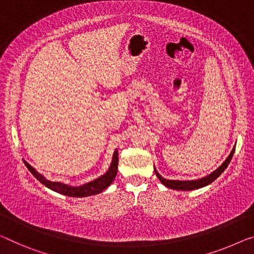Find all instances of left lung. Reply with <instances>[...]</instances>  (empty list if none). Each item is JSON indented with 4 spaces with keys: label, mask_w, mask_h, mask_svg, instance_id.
<instances>
[{
    "label": "left lung",
    "mask_w": 254,
    "mask_h": 254,
    "mask_svg": "<svg viewBox=\"0 0 254 254\" xmlns=\"http://www.w3.org/2000/svg\"><path fill=\"white\" fill-rule=\"evenodd\" d=\"M235 146L233 147V150L231 153H229L227 159H226L225 161L221 163V166L218 167L216 170L212 171V173L208 175V176L202 177L200 179H194V181H174V179H166V178H163L161 175L158 173L157 169L154 168L155 175H157V177L160 179V182H161L166 187H168V189L178 190H193L202 189V187L211 184L212 182L216 181V179L219 177L222 173H224V170L228 167L229 162H231V160L233 158L234 152H235Z\"/></svg>",
    "instance_id": "left-lung-1"
}]
</instances>
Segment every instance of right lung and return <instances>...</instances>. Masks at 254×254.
<instances>
[{"mask_svg":"<svg viewBox=\"0 0 254 254\" xmlns=\"http://www.w3.org/2000/svg\"><path fill=\"white\" fill-rule=\"evenodd\" d=\"M25 162V166L28 168V170L32 173L37 181H40L43 185L48 187V189L54 190V192L67 195V196L71 197H85V196H91V195L99 194L103 192L105 189H108L114 179L117 176L118 173V150H115L114 155H112V161L110 163L109 169L105 171L103 175H101L99 178H95L94 181H91L88 183H85L83 185L79 186H71L61 182H52L49 181L48 178H45L41 173L35 169L27 161Z\"/></svg>","mask_w":254,"mask_h":254,"instance_id":"right-lung-1","label":"right lung"}]
</instances>
